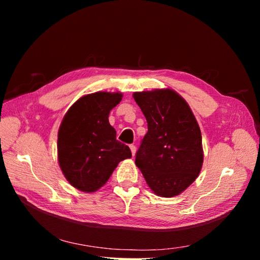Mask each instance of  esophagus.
Returning a JSON list of instances; mask_svg holds the SVG:
<instances>
[{
	"label": "esophagus",
	"instance_id": "obj_1",
	"mask_svg": "<svg viewBox=\"0 0 260 260\" xmlns=\"http://www.w3.org/2000/svg\"><path fill=\"white\" fill-rule=\"evenodd\" d=\"M130 149H131V153H132V156H135V155H136V151H137V148H136V146H135V145H130Z\"/></svg>",
	"mask_w": 260,
	"mask_h": 260
}]
</instances>
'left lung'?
<instances>
[{"label": "left lung", "mask_w": 260, "mask_h": 260, "mask_svg": "<svg viewBox=\"0 0 260 260\" xmlns=\"http://www.w3.org/2000/svg\"><path fill=\"white\" fill-rule=\"evenodd\" d=\"M133 99L147 121L136 165L156 195L174 198L201 172L204 153L200 125L186 101L174 90L135 92Z\"/></svg>", "instance_id": "8db88e82"}]
</instances>
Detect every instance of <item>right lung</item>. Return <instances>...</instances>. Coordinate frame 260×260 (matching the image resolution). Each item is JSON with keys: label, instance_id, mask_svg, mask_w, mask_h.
<instances>
[{"label": "right lung", "instance_id": "add662e5", "mask_svg": "<svg viewBox=\"0 0 260 260\" xmlns=\"http://www.w3.org/2000/svg\"><path fill=\"white\" fill-rule=\"evenodd\" d=\"M122 99L120 92H95L70 106L59 125L57 158L68 182L85 193L98 191L121 160L132 156L116 140L108 116Z\"/></svg>", "mask_w": 260, "mask_h": 260}]
</instances>
